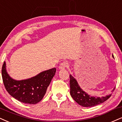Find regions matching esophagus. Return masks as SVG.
Segmentation results:
<instances>
[{
	"label": "esophagus",
	"instance_id": "34e87169",
	"mask_svg": "<svg viewBox=\"0 0 122 122\" xmlns=\"http://www.w3.org/2000/svg\"><path fill=\"white\" fill-rule=\"evenodd\" d=\"M68 63H67L66 61H63V62L61 63V64L59 65V69H64L65 68H66V67H68Z\"/></svg>",
	"mask_w": 122,
	"mask_h": 122
}]
</instances>
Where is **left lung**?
<instances>
[{"label":"left lung","instance_id":"1","mask_svg":"<svg viewBox=\"0 0 122 122\" xmlns=\"http://www.w3.org/2000/svg\"><path fill=\"white\" fill-rule=\"evenodd\" d=\"M112 57L114 58L113 55ZM70 79L71 96L78 104L83 107H92L96 106L104 102L112 96V94H110L101 98L91 97L80 88L77 81L71 75H70ZM115 88H114L113 91L115 90Z\"/></svg>","mask_w":122,"mask_h":122}]
</instances>
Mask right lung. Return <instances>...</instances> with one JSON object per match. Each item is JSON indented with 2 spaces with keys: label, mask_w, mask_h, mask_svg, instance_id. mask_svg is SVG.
I'll return each instance as SVG.
<instances>
[{
  "label": "right lung",
  "mask_w": 122,
  "mask_h": 122,
  "mask_svg": "<svg viewBox=\"0 0 122 122\" xmlns=\"http://www.w3.org/2000/svg\"><path fill=\"white\" fill-rule=\"evenodd\" d=\"M55 72L56 68H53L30 79L17 81L7 73L5 61L1 70L3 81L8 93L17 100L26 104H36L42 100Z\"/></svg>",
  "instance_id": "add662e5"
}]
</instances>
